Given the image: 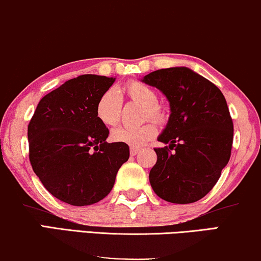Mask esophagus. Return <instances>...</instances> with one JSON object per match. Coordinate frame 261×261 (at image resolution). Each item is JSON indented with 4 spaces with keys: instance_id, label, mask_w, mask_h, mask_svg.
<instances>
[{
    "instance_id": "1",
    "label": "esophagus",
    "mask_w": 261,
    "mask_h": 261,
    "mask_svg": "<svg viewBox=\"0 0 261 261\" xmlns=\"http://www.w3.org/2000/svg\"><path fill=\"white\" fill-rule=\"evenodd\" d=\"M140 152L139 148H135V147H130V155L135 156Z\"/></svg>"
}]
</instances>
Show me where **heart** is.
<instances>
[{"label":"heart","instance_id":"heart-1","mask_svg":"<svg viewBox=\"0 0 261 261\" xmlns=\"http://www.w3.org/2000/svg\"><path fill=\"white\" fill-rule=\"evenodd\" d=\"M124 94L130 100L140 105L145 106L146 118L154 119L155 121H162L165 118V113L159 107L158 94L153 88L142 82H130L123 90L111 89L105 92L100 96L96 103L95 114L105 126H115L120 119V113L122 108L121 95ZM156 134V127L153 123H146L140 127H124L120 126L112 130L111 137L116 142H122L126 145L139 147L145 145L148 140L153 139Z\"/></svg>","mask_w":261,"mask_h":261}]
</instances>
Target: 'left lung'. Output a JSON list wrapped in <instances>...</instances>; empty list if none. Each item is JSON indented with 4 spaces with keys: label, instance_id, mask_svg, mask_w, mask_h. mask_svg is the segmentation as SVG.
Segmentation results:
<instances>
[{
    "label": "left lung",
    "instance_id": "obj_1",
    "mask_svg": "<svg viewBox=\"0 0 261 261\" xmlns=\"http://www.w3.org/2000/svg\"><path fill=\"white\" fill-rule=\"evenodd\" d=\"M141 81L160 90L171 109L158 137L169 145L154 148L158 160L149 172L150 186L168 202L198 201L214 187L231 156L233 122L225 96L187 67L152 71Z\"/></svg>",
    "mask_w": 261,
    "mask_h": 261
}]
</instances>
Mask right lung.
Instances as JSON below:
<instances>
[{
	"label": "right lung",
	"mask_w": 261,
	"mask_h": 261,
	"mask_svg": "<svg viewBox=\"0 0 261 261\" xmlns=\"http://www.w3.org/2000/svg\"><path fill=\"white\" fill-rule=\"evenodd\" d=\"M116 77L85 74L43 96L28 126L29 160L44 188L73 206L99 202L109 194L129 147L108 143L96 118L100 96Z\"/></svg>",
	"instance_id": "add662e5"
}]
</instances>
